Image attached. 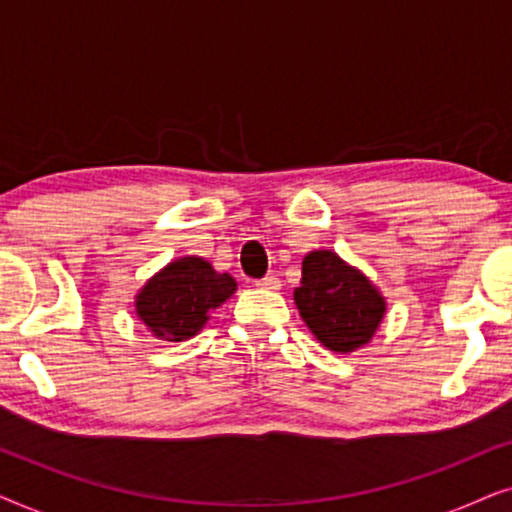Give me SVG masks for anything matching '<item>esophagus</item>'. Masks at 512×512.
Here are the masks:
<instances>
[{"mask_svg":"<svg viewBox=\"0 0 512 512\" xmlns=\"http://www.w3.org/2000/svg\"><path fill=\"white\" fill-rule=\"evenodd\" d=\"M256 286L265 291H277V289H282V282H279L277 275H265L263 279H258Z\"/></svg>","mask_w":512,"mask_h":512,"instance_id":"34e87169","label":"esophagus"}]
</instances>
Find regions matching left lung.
Listing matches in <instances>:
<instances>
[{
  "instance_id": "8db88e82",
  "label": "left lung",
  "mask_w": 512,
  "mask_h": 512,
  "mask_svg": "<svg viewBox=\"0 0 512 512\" xmlns=\"http://www.w3.org/2000/svg\"><path fill=\"white\" fill-rule=\"evenodd\" d=\"M293 300L321 345L342 354L366 345L384 317V298L375 286L333 251L305 256Z\"/></svg>"
}]
</instances>
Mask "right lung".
I'll return each mask as SVG.
<instances>
[{"mask_svg":"<svg viewBox=\"0 0 512 512\" xmlns=\"http://www.w3.org/2000/svg\"><path fill=\"white\" fill-rule=\"evenodd\" d=\"M235 286L228 272L219 275L205 258L186 256L146 282L137 296V314L153 335L181 342L205 326L209 312L233 296Z\"/></svg>","mask_w":512,"mask_h":512,"instance_id":"right-lung-1","label":"right lung"}]
</instances>
